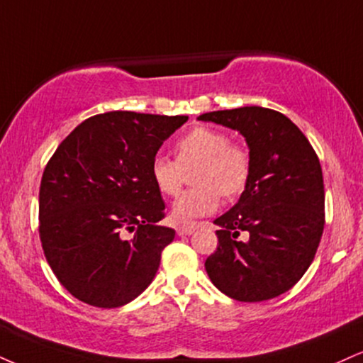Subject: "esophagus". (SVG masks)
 <instances>
[{"label": "esophagus", "mask_w": 363, "mask_h": 363, "mask_svg": "<svg viewBox=\"0 0 363 363\" xmlns=\"http://www.w3.org/2000/svg\"><path fill=\"white\" fill-rule=\"evenodd\" d=\"M194 230H196L194 226H179V228H177V235H179V237H186V235L193 233Z\"/></svg>", "instance_id": "obj_1"}]
</instances>
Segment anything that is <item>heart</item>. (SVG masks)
Masks as SVG:
<instances>
[{
  "instance_id": "b5f03b06",
  "label": "heart",
  "mask_w": 363,
  "mask_h": 363,
  "mask_svg": "<svg viewBox=\"0 0 363 363\" xmlns=\"http://www.w3.org/2000/svg\"><path fill=\"white\" fill-rule=\"evenodd\" d=\"M193 167L191 181L196 186L172 206V218L181 225L215 213L220 193L225 198H233L245 189L252 169L250 150L243 143L230 142L223 130L196 126L179 138L176 160L165 155L152 159V182L160 194L174 198L181 191L184 172Z\"/></svg>"
}]
</instances>
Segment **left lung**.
Masks as SVG:
<instances>
[{
	"instance_id": "left-lung-1",
	"label": "left lung",
	"mask_w": 363,
	"mask_h": 363,
	"mask_svg": "<svg viewBox=\"0 0 363 363\" xmlns=\"http://www.w3.org/2000/svg\"><path fill=\"white\" fill-rule=\"evenodd\" d=\"M250 148V177L238 203L216 218V252L204 267L223 294L243 303L289 291L316 255L325 228V187L316 152L282 113L262 106L211 111ZM245 230L247 238L238 237Z\"/></svg>"
}]
</instances>
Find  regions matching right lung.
Listing matches in <instances>:
<instances>
[{
  "label": "right lung",
  "instance_id": "right-lung-1",
  "mask_svg": "<svg viewBox=\"0 0 363 363\" xmlns=\"http://www.w3.org/2000/svg\"><path fill=\"white\" fill-rule=\"evenodd\" d=\"M186 121L103 113L76 126L50 157L38 194V233L50 269L76 299L118 308L154 281L176 231L159 225L165 204L150 164Z\"/></svg>",
  "mask_w": 363,
  "mask_h": 363
}]
</instances>
